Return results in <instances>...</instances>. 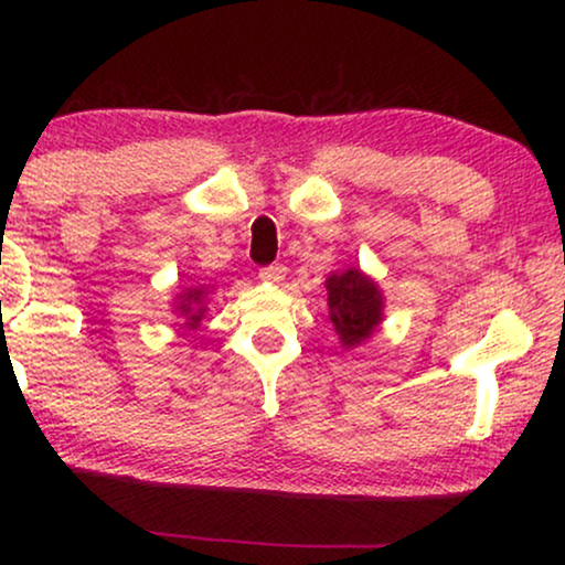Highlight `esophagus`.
<instances>
[{
	"label": "esophagus",
	"instance_id": "obj_1",
	"mask_svg": "<svg viewBox=\"0 0 565 565\" xmlns=\"http://www.w3.org/2000/svg\"><path fill=\"white\" fill-rule=\"evenodd\" d=\"M285 273H288V269H285V265H280V262H275V265H267V267L259 269V280L277 285V282L285 280Z\"/></svg>",
	"mask_w": 565,
	"mask_h": 565
}]
</instances>
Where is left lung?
Instances as JSON below:
<instances>
[{
	"instance_id": "1",
	"label": "left lung",
	"mask_w": 565,
	"mask_h": 565,
	"mask_svg": "<svg viewBox=\"0 0 565 565\" xmlns=\"http://www.w3.org/2000/svg\"><path fill=\"white\" fill-rule=\"evenodd\" d=\"M329 319L334 323L344 350H352L373 337L383 321V292L358 267L329 275Z\"/></svg>"
}]
</instances>
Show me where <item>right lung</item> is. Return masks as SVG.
<instances>
[{"label": "right lung", "instance_id": "obj_1", "mask_svg": "<svg viewBox=\"0 0 565 565\" xmlns=\"http://www.w3.org/2000/svg\"><path fill=\"white\" fill-rule=\"evenodd\" d=\"M205 296L207 290L205 288H188L182 292V296H177L180 303L174 306V311L182 316V329H198L200 321H203V313H205Z\"/></svg>", "mask_w": 565, "mask_h": 565}]
</instances>
